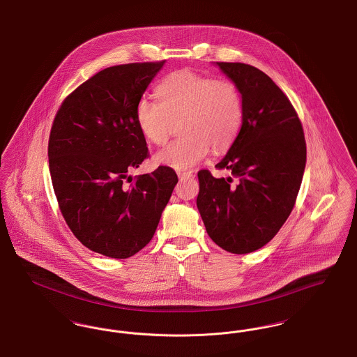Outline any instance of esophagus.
Returning <instances> with one entry per match:
<instances>
[{
  "mask_svg": "<svg viewBox=\"0 0 357 357\" xmlns=\"http://www.w3.org/2000/svg\"><path fill=\"white\" fill-rule=\"evenodd\" d=\"M178 176L181 181H185L188 178H192V172L191 171H182V172H178Z\"/></svg>",
  "mask_w": 357,
  "mask_h": 357,
  "instance_id": "obj_1",
  "label": "esophagus"
}]
</instances>
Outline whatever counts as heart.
<instances>
[{
	"instance_id": "b5f03b06",
	"label": "heart",
	"mask_w": 357,
	"mask_h": 357,
	"mask_svg": "<svg viewBox=\"0 0 357 357\" xmlns=\"http://www.w3.org/2000/svg\"><path fill=\"white\" fill-rule=\"evenodd\" d=\"M159 99L142 98L136 104V124L150 143L167 142L174 124L183 137L155 155V163L188 170L201 163L211 147L230 149L243 120V102L237 85L190 69L166 76L158 85Z\"/></svg>"
}]
</instances>
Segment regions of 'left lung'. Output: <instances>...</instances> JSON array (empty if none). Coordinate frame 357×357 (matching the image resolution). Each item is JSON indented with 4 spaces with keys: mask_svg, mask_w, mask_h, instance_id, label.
Returning <instances> with one entry per match:
<instances>
[{
    "mask_svg": "<svg viewBox=\"0 0 357 357\" xmlns=\"http://www.w3.org/2000/svg\"><path fill=\"white\" fill-rule=\"evenodd\" d=\"M243 102L242 127L215 169L238 178L198 172L197 206L210 238L226 252L252 253L288 220L303 182L306 143L288 96L262 70L243 63H217Z\"/></svg>",
    "mask_w": 357,
    "mask_h": 357,
    "instance_id": "8db88e82",
    "label": "left lung"
}]
</instances>
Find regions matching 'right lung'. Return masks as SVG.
<instances>
[{
	"mask_svg": "<svg viewBox=\"0 0 357 357\" xmlns=\"http://www.w3.org/2000/svg\"><path fill=\"white\" fill-rule=\"evenodd\" d=\"M163 64L102 69L69 93L53 120L48 142L53 190L70 231L95 253L128 258L142 250L178 183L167 166L128 176L149 158L136 104Z\"/></svg>",
	"mask_w": 357,
	"mask_h": 357,
	"instance_id": "1",
	"label": "right lung"
}]
</instances>
